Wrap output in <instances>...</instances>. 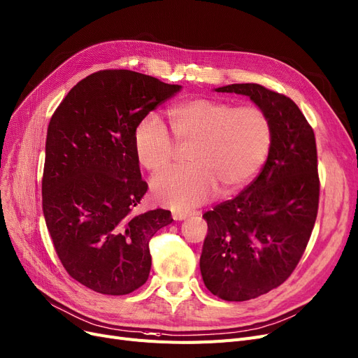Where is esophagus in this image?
Masks as SVG:
<instances>
[{"label":"esophagus","mask_w":358,"mask_h":358,"mask_svg":"<svg viewBox=\"0 0 358 358\" xmlns=\"http://www.w3.org/2000/svg\"><path fill=\"white\" fill-rule=\"evenodd\" d=\"M194 214L196 213H184V210H176V213H172V218H174L176 221H182V220H186V218H189Z\"/></svg>","instance_id":"34e87169"}]
</instances>
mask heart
I'll return each instance as SVG.
<instances>
[{
  "label": "heart",
  "mask_w": 358,
  "mask_h": 358,
  "mask_svg": "<svg viewBox=\"0 0 358 358\" xmlns=\"http://www.w3.org/2000/svg\"><path fill=\"white\" fill-rule=\"evenodd\" d=\"M171 128L180 145H190V166L162 172L152 181L157 202L189 209L222 193H234L254 178L271 148V122L255 104L234 106L215 99H192L169 109ZM138 164L150 172L166 168L177 145L164 122L149 113L132 136Z\"/></svg>",
  "instance_id": "heart-1"
}]
</instances>
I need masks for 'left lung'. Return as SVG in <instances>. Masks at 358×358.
I'll return each mask as SVG.
<instances>
[{"label": "left lung", "mask_w": 358, "mask_h": 358, "mask_svg": "<svg viewBox=\"0 0 358 358\" xmlns=\"http://www.w3.org/2000/svg\"><path fill=\"white\" fill-rule=\"evenodd\" d=\"M217 92L248 96L267 113L271 148L259 176L234 199L208 210L201 273L210 294L248 301L292 274L307 248L319 209L314 132L289 97L258 84Z\"/></svg>", "instance_id": "8db88e82"}]
</instances>
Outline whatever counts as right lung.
Wrapping results in <instances>:
<instances>
[{
	"instance_id": "obj_1",
	"label": "right lung",
	"mask_w": 358,
	"mask_h": 358,
	"mask_svg": "<svg viewBox=\"0 0 358 358\" xmlns=\"http://www.w3.org/2000/svg\"><path fill=\"white\" fill-rule=\"evenodd\" d=\"M132 71H100L79 81L47 129L43 210L66 271L103 295L145 283L149 241L169 210L136 214L148 192L132 136L140 119L181 90Z\"/></svg>"
}]
</instances>
